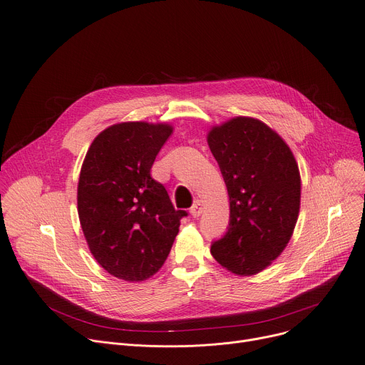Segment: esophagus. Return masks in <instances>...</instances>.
I'll return each instance as SVG.
<instances>
[{"label":"esophagus","mask_w":365,"mask_h":365,"mask_svg":"<svg viewBox=\"0 0 365 365\" xmlns=\"http://www.w3.org/2000/svg\"><path fill=\"white\" fill-rule=\"evenodd\" d=\"M202 211H204V204H202V201H195L193 205L190 207V214H192L193 217H200V215L202 214Z\"/></svg>","instance_id":"34e87169"}]
</instances>
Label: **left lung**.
<instances>
[{
  "mask_svg": "<svg viewBox=\"0 0 365 365\" xmlns=\"http://www.w3.org/2000/svg\"><path fill=\"white\" fill-rule=\"evenodd\" d=\"M230 197L225 235L214 259L236 275H255L288 245L300 211L302 180L285 141L268 125L237 116L208 134Z\"/></svg>",
  "mask_w": 365,
  "mask_h": 365,
  "instance_id": "left-lung-1",
  "label": "left lung"
}]
</instances>
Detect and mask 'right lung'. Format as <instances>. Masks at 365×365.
I'll list each match as a JSON object with an SVG mask.
<instances>
[{"label": "right lung", "mask_w": 365, "mask_h": 365, "mask_svg": "<svg viewBox=\"0 0 365 365\" xmlns=\"http://www.w3.org/2000/svg\"><path fill=\"white\" fill-rule=\"evenodd\" d=\"M172 132L168 123L112 125L94 138L81 168L77 205L90 252L110 275L129 282L161 268L187 215L151 178Z\"/></svg>", "instance_id": "right-lung-1"}]
</instances>
